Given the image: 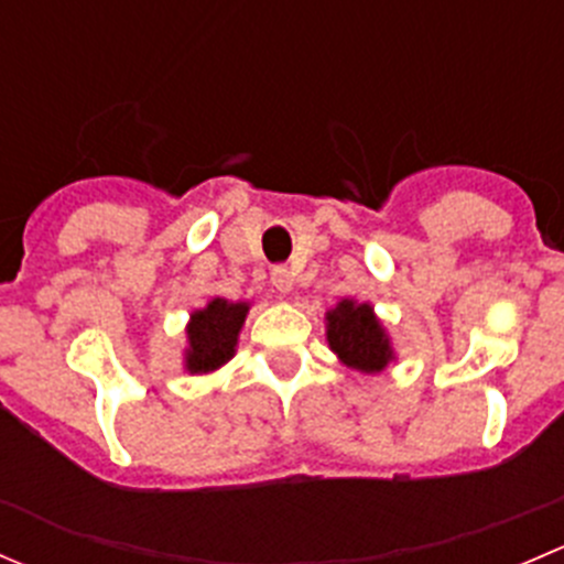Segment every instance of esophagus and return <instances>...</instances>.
<instances>
[{"mask_svg": "<svg viewBox=\"0 0 564 564\" xmlns=\"http://www.w3.org/2000/svg\"><path fill=\"white\" fill-rule=\"evenodd\" d=\"M270 281H272V286L278 289V292H292V286H294V275H292V270H289V267H272V272H270Z\"/></svg>", "mask_w": 564, "mask_h": 564, "instance_id": "34e87169", "label": "esophagus"}]
</instances>
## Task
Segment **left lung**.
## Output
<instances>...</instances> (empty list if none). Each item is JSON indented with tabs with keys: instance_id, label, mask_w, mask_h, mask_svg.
Instances as JSON below:
<instances>
[{
	"instance_id": "8db88e82",
	"label": "left lung",
	"mask_w": 564,
	"mask_h": 564,
	"mask_svg": "<svg viewBox=\"0 0 564 564\" xmlns=\"http://www.w3.org/2000/svg\"><path fill=\"white\" fill-rule=\"evenodd\" d=\"M329 349L349 368L362 373H377L392 360L390 340L382 324L373 316L371 305H357L351 300H340L327 314Z\"/></svg>"
}]
</instances>
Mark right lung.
<instances>
[{
	"instance_id": "1",
	"label": "right lung",
	"mask_w": 564,
	"mask_h": 564,
	"mask_svg": "<svg viewBox=\"0 0 564 564\" xmlns=\"http://www.w3.org/2000/svg\"><path fill=\"white\" fill-rule=\"evenodd\" d=\"M248 303H229L215 297L204 311H196L187 324V371L207 373L231 360L246 322Z\"/></svg>"
}]
</instances>
